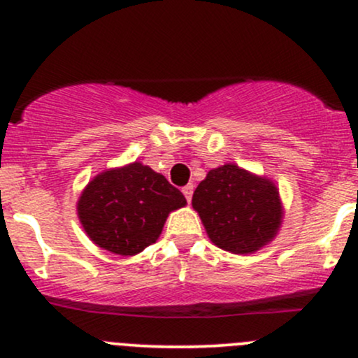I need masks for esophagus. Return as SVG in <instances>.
I'll return each mask as SVG.
<instances>
[{
    "label": "esophagus",
    "instance_id": "34e87169",
    "mask_svg": "<svg viewBox=\"0 0 358 358\" xmlns=\"http://www.w3.org/2000/svg\"><path fill=\"white\" fill-rule=\"evenodd\" d=\"M182 192H183L185 199H187L188 202H190V200H192V195H193V185H192V183L185 185V187L182 188Z\"/></svg>",
    "mask_w": 358,
    "mask_h": 358
}]
</instances>
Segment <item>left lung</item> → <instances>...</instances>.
I'll use <instances>...</instances> for the list:
<instances>
[{
	"label": "left lung",
	"instance_id": "1",
	"mask_svg": "<svg viewBox=\"0 0 358 358\" xmlns=\"http://www.w3.org/2000/svg\"><path fill=\"white\" fill-rule=\"evenodd\" d=\"M193 210L217 248L252 254L274 241L285 207L276 183L236 163L213 168L193 192Z\"/></svg>",
	"mask_w": 358,
	"mask_h": 358
}]
</instances>
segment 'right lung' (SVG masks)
Returning a JSON list of instances; mask_svg holds the SVG:
<instances>
[{"instance_id":"1","label":"right lung","mask_w":358,"mask_h":358,"mask_svg":"<svg viewBox=\"0 0 358 358\" xmlns=\"http://www.w3.org/2000/svg\"><path fill=\"white\" fill-rule=\"evenodd\" d=\"M183 193L139 162L94 176L77 200V215L89 239L117 256H136L158 241Z\"/></svg>"}]
</instances>
